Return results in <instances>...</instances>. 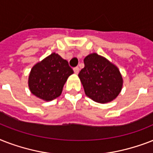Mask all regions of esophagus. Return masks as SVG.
Instances as JSON below:
<instances>
[{"label":"esophagus","mask_w":153,"mask_h":153,"mask_svg":"<svg viewBox=\"0 0 153 153\" xmlns=\"http://www.w3.org/2000/svg\"><path fill=\"white\" fill-rule=\"evenodd\" d=\"M74 74H79V67H74Z\"/></svg>","instance_id":"34e87169"}]
</instances>
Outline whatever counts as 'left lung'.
<instances>
[{"label":"left lung","instance_id":"8db88e82","mask_svg":"<svg viewBox=\"0 0 153 153\" xmlns=\"http://www.w3.org/2000/svg\"><path fill=\"white\" fill-rule=\"evenodd\" d=\"M79 77L85 93L94 102L105 103L117 98L122 88V77L116 66L96 53L84 59Z\"/></svg>","mask_w":153,"mask_h":153}]
</instances>
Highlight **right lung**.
Masks as SVG:
<instances>
[{"label": "right lung", "mask_w": 153, "mask_h": 153, "mask_svg": "<svg viewBox=\"0 0 153 153\" xmlns=\"http://www.w3.org/2000/svg\"><path fill=\"white\" fill-rule=\"evenodd\" d=\"M73 73L67 60L52 53L32 67L28 79L30 91L41 99L53 100L61 94L67 78Z\"/></svg>", "instance_id": "obj_1"}]
</instances>
